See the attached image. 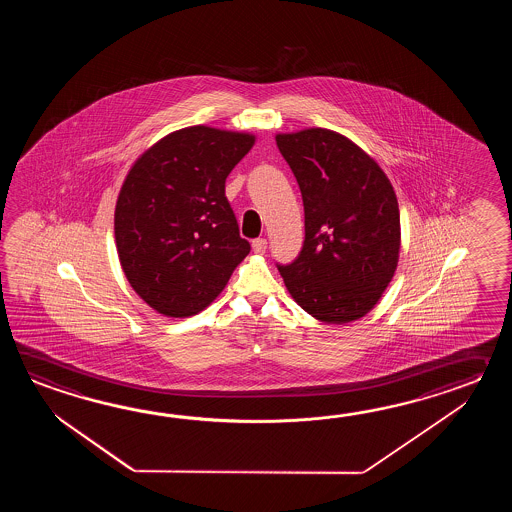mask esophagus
Segmentation results:
<instances>
[{"mask_svg": "<svg viewBox=\"0 0 512 512\" xmlns=\"http://www.w3.org/2000/svg\"><path fill=\"white\" fill-rule=\"evenodd\" d=\"M252 251L256 254H263L267 251V240L265 238H258V240L252 241Z\"/></svg>", "mask_w": 512, "mask_h": 512, "instance_id": "34e87169", "label": "esophagus"}]
</instances>
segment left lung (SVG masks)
<instances>
[{"label":"left lung","mask_w":512,"mask_h":512,"mask_svg":"<svg viewBox=\"0 0 512 512\" xmlns=\"http://www.w3.org/2000/svg\"><path fill=\"white\" fill-rule=\"evenodd\" d=\"M302 192L305 240L280 265L287 291L309 315L348 324L370 313L397 269L399 205L381 166L337 131L276 135Z\"/></svg>","instance_id":"1"}]
</instances>
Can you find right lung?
I'll return each instance as SVG.
<instances>
[{
    "instance_id": "right-lung-1",
    "label": "right lung",
    "mask_w": 512,
    "mask_h": 512,
    "mask_svg": "<svg viewBox=\"0 0 512 512\" xmlns=\"http://www.w3.org/2000/svg\"><path fill=\"white\" fill-rule=\"evenodd\" d=\"M252 144L251 133L190 126L131 166L115 207V241L133 291L157 313L203 311L251 252L225 181Z\"/></svg>"
}]
</instances>
